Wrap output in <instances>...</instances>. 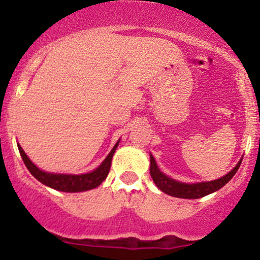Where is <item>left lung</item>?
Returning a JSON list of instances; mask_svg holds the SVG:
<instances>
[{
    "label": "left lung",
    "instance_id": "1",
    "mask_svg": "<svg viewBox=\"0 0 260 260\" xmlns=\"http://www.w3.org/2000/svg\"><path fill=\"white\" fill-rule=\"evenodd\" d=\"M242 160L238 161V164L236 165L234 170L229 172L228 175H225L221 178H217L215 181L210 182H202V183H182V182L175 181L172 178L168 177L166 175H164L157 168L155 159L150 155V175L153 181L155 182L157 187L162 190L166 194L177 197V198H184V199H198L202 197H205L210 193L215 192V190L220 189V188L225 186L228 182L234 177L236 172H237L238 168H240Z\"/></svg>",
    "mask_w": 260,
    "mask_h": 260
}]
</instances>
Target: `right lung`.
<instances>
[{
	"mask_svg": "<svg viewBox=\"0 0 260 260\" xmlns=\"http://www.w3.org/2000/svg\"><path fill=\"white\" fill-rule=\"evenodd\" d=\"M117 144L113 147L111 153L107 155V157L104 160V162L94 170L92 172L84 175H59V174H49V172L41 171L40 169H38L34 164L31 162L30 159L26 156L22 147L18 145L19 149V153L22 155V159L24 161L26 169L29 170V172L37 178L38 181H40L41 183L46 184V186L53 188V189L61 190V192H83V190H89L92 188H96L100 186L101 182H103L107 177L110 171V166H111V161L113 153L116 151Z\"/></svg>",
	"mask_w": 260,
	"mask_h": 260,
	"instance_id": "right-lung-1",
	"label": "right lung"
}]
</instances>
